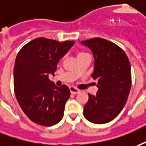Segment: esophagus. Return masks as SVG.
Segmentation results:
<instances>
[{
  "label": "esophagus",
  "mask_w": 146,
  "mask_h": 146,
  "mask_svg": "<svg viewBox=\"0 0 146 146\" xmlns=\"http://www.w3.org/2000/svg\"><path fill=\"white\" fill-rule=\"evenodd\" d=\"M69 90H70V92H71V94H77L81 92V91L78 90V89L75 88V87H73V86H71V87L69 88Z\"/></svg>",
  "instance_id": "esophagus-1"
}]
</instances>
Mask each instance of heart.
I'll return each instance as SVG.
<instances>
[{"instance_id":"b5f03b06","label":"heart","mask_w":146,"mask_h":146,"mask_svg":"<svg viewBox=\"0 0 146 146\" xmlns=\"http://www.w3.org/2000/svg\"><path fill=\"white\" fill-rule=\"evenodd\" d=\"M86 52H78V54H77V56H81V55H82V54H86Z\"/></svg>"}]
</instances>
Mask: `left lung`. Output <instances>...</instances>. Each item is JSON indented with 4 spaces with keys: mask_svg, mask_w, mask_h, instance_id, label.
<instances>
[{
    "mask_svg": "<svg viewBox=\"0 0 146 146\" xmlns=\"http://www.w3.org/2000/svg\"><path fill=\"white\" fill-rule=\"evenodd\" d=\"M92 50L95 58L92 77L98 80L96 95L89 94L84 116L94 124L110 122L125 106L131 89L130 63L118 45L106 39L94 37L81 41Z\"/></svg>",
    "mask_w": 146,
    "mask_h": 146,
    "instance_id": "left-lung-1",
    "label": "left lung"
}]
</instances>
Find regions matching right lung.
Segmentation results:
<instances>
[{"label": "right lung", "mask_w": 146, "mask_h": 146, "mask_svg": "<svg viewBox=\"0 0 146 146\" xmlns=\"http://www.w3.org/2000/svg\"><path fill=\"white\" fill-rule=\"evenodd\" d=\"M40 37L24 45L17 53L13 69V86L21 110L36 124L52 126L60 121L70 97L68 86L56 87L48 74L74 44Z\"/></svg>", "instance_id": "1"}]
</instances>
